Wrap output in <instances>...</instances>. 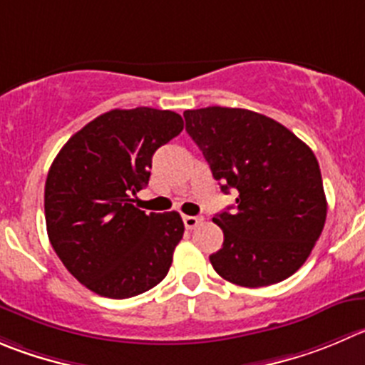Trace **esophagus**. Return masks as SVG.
<instances>
[{"label":"esophagus","mask_w":365,"mask_h":365,"mask_svg":"<svg viewBox=\"0 0 365 365\" xmlns=\"http://www.w3.org/2000/svg\"><path fill=\"white\" fill-rule=\"evenodd\" d=\"M182 220H185L186 229H195L197 225L202 224L204 218H202V217H190V215H186V217L182 218Z\"/></svg>","instance_id":"obj_1"}]
</instances>
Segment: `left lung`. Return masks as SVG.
<instances>
[{
  "mask_svg": "<svg viewBox=\"0 0 365 365\" xmlns=\"http://www.w3.org/2000/svg\"><path fill=\"white\" fill-rule=\"evenodd\" d=\"M186 133L220 190L238 193L235 211L215 215L224 231L210 256L218 276L258 289L292 276L310 256L326 222L319 163L307 143L276 120L247 109L185 110Z\"/></svg>",
  "mask_w": 365,
  "mask_h": 365,
  "instance_id": "obj_1",
  "label": "left lung"
}]
</instances>
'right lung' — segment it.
Wrapping results in <instances>:
<instances>
[{
    "instance_id": "1",
    "label": "right lung",
    "mask_w": 365,
    "mask_h": 365,
    "mask_svg": "<svg viewBox=\"0 0 365 365\" xmlns=\"http://www.w3.org/2000/svg\"><path fill=\"white\" fill-rule=\"evenodd\" d=\"M182 130L173 110L100 114L61 148L44 186L48 238L73 277L110 299L165 279L185 232L177 211L145 213L133 195L148 185L152 155Z\"/></svg>"
}]
</instances>
